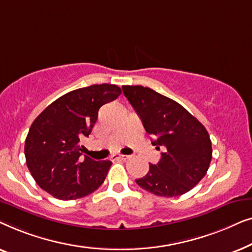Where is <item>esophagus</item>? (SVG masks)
<instances>
[{"instance_id": "obj_1", "label": "esophagus", "mask_w": 252, "mask_h": 252, "mask_svg": "<svg viewBox=\"0 0 252 252\" xmlns=\"http://www.w3.org/2000/svg\"><path fill=\"white\" fill-rule=\"evenodd\" d=\"M129 156H127V155H120V154H116L112 156V159H122V160H126L128 159Z\"/></svg>"}]
</instances>
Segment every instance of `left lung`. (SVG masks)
Segmentation results:
<instances>
[{
  "instance_id": "obj_1",
  "label": "left lung",
  "mask_w": 252,
  "mask_h": 252,
  "mask_svg": "<svg viewBox=\"0 0 252 252\" xmlns=\"http://www.w3.org/2000/svg\"><path fill=\"white\" fill-rule=\"evenodd\" d=\"M124 95L155 136L153 146L163 150L158 164L135 180L144 190L175 197L190 190L204 178L212 158L208 130L178 102L143 86H123Z\"/></svg>"
}]
</instances>
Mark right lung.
Segmentation results:
<instances>
[{
    "mask_svg": "<svg viewBox=\"0 0 252 252\" xmlns=\"http://www.w3.org/2000/svg\"><path fill=\"white\" fill-rule=\"evenodd\" d=\"M120 94L116 85L79 88L61 96L36 117L25 141V157L40 188L71 201L92 194L103 184L112 163L82 158L80 141L91 134L99 108Z\"/></svg>",
    "mask_w": 252,
    "mask_h": 252,
    "instance_id": "add662e5",
    "label": "right lung"
}]
</instances>
